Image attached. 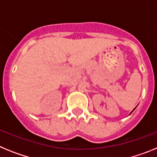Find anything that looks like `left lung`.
I'll return each instance as SVG.
<instances>
[{"mask_svg":"<svg viewBox=\"0 0 157 157\" xmlns=\"http://www.w3.org/2000/svg\"><path fill=\"white\" fill-rule=\"evenodd\" d=\"M134 110H133V111H134ZM133 111H132V112H133ZM131 112H130V113H131Z\"/></svg>","mask_w":157,"mask_h":157,"instance_id":"8db88e82","label":"left lung"}]
</instances>
